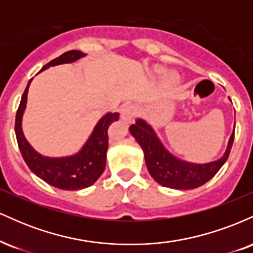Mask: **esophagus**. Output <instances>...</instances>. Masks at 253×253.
Listing matches in <instances>:
<instances>
[{
    "mask_svg": "<svg viewBox=\"0 0 253 253\" xmlns=\"http://www.w3.org/2000/svg\"><path fill=\"white\" fill-rule=\"evenodd\" d=\"M135 112V106H133V104H125V106H123V108H121V118H123L124 120L129 121L130 119L134 117Z\"/></svg>",
    "mask_w": 253,
    "mask_h": 253,
    "instance_id": "34e87169",
    "label": "esophagus"
}]
</instances>
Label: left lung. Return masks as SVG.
Wrapping results in <instances>:
<instances>
[{"instance_id": "left-lung-1", "label": "left lung", "mask_w": 253, "mask_h": 253, "mask_svg": "<svg viewBox=\"0 0 253 253\" xmlns=\"http://www.w3.org/2000/svg\"><path fill=\"white\" fill-rule=\"evenodd\" d=\"M129 132L143 149L147 169L153 179L163 187L181 190L195 189L213 178L227 161L234 140L233 133L225 155L217 161L207 164H193L183 162L168 152L153 129L141 119H138L129 127Z\"/></svg>"}]
</instances>
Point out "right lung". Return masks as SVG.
<instances>
[{
    "label": "right lung",
    "instance_id": "obj_1",
    "mask_svg": "<svg viewBox=\"0 0 253 253\" xmlns=\"http://www.w3.org/2000/svg\"><path fill=\"white\" fill-rule=\"evenodd\" d=\"M85 54L83 52L72 50L63 53L62 56L52 59L42 69L59 65L64 63H72ZM31 78L21 97L15 118V134L20 152L24 157L26 164L36 175L53 187L63 190H78L88 188L97 181L102 175L106 167V153L108 149V130L114 121L119 120L118 113H108L98 121L92 130L83 149L75 156L62 157V158H48L43 157L33 150V147L26 140L21 129V120L27 102V94Z\"/></svg>",
    "mask_w": 253,
    "mask_h": 253
}]
</instances>
